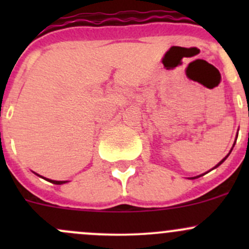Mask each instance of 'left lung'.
<instances>
[{"label":"left lung","mask_w":249,"mask_h":249,"mask_svg":"<svg viewBox=\"0 0 249 249\" xmlns=\"http://www.w3.org/2000/svg\"><path fill=\"white\" fill-rule=\"evenodd\" d=\"M236 140H237V137H236ZM233 145H235V143H233ZM233 145H232V148H233ZM232 148H231V150H232ZM231 150H230V152H229V154H230V153H231ZM229 154H228V155H227V157H225V158H224V159H222V160H220V161H219V162H218V164H217V165H215V166H214V167H213V169H212V170L217 169V167H218V166H219V165H222V164H223V162H224V161H225V160H227V158H228V157H229ZM210 171H211V170H210ZM206 173H207V172H206ZM203 175H205V173H203ZM201 176H202V175H200V176H196V177H193V178H190V179H194V178H197V177H201Z\"/></svg>","instance_id":"1"}]
</instances>
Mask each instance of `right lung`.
<instances>
[{
	"label": "right lung",
	"mask_w": 249,
	"mask_h": 249,
	"mask_svg": "<svg viewBox=\"0 0 249 249\" xmlns=\"http://www.w3.org/2000/svg\"><path fill=\"white\" fill-rule=\"evenodd\" d=\"M37 175V173H36ZM37 176H39V175H37ZM39 177H42V176H39ZM42 178H44V177H42ZM44 179H47L48 182H50V183H53V184H64V183H67L69 182V180H53V179H49V178H44Z\"/></svg>",
	"instance_id": "1"
}]
</instances>
